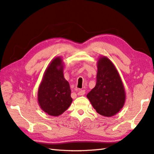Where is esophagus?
<instances>
[{
  "label": "esophagus",
  "instance_id": "34e87169",
  "mask_svg": "<svg viewBox=\"0 0 154 154\" xmlns=\"http://www.w3.org/2000/svg\"><path fill=\"white\" fill-rule=\"evenodd\" d=\"M77 94L79 96H83L85 94V91L83 90H79Z\"/></svg>",
  "mask_w": 154,
  "mask_h": 154
}]
</instances>
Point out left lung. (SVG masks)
Returning a JSON list of instances; mask_svg holds the SVG:
<instances>
[{
    "mask_svg": "<svg viewBox=\"0 0 154 154\" xmlns=\"http://www.w3.org/2000/svg\"><path fill=\"white\" fill-rule=\"evenodd\" d=\"M97 68L96 85L86 97L98 114L115 116L125 104L124 84L115 66L107 57L98 58Z\"/></svg>",
    "mask_w": 154,
    "mask_h": 154,
    "instance_id": "obj_1",
    "label": "left lung"
}]
</instances>
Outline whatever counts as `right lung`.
<instances>
[{
    "mask_svg": "<svg viewBox=\"0 0 154 154\" xmlns=\"http://www.w3.org/2000/svg\"><path fill=\"white\" fill-rule=\"evenodd\" d=\"M69 82L64 76V63L57 57L45 69L38 91V102L47 115L58 116L72 103Z\"/></svg>",
    "mask_w": 154,
    "mask_h": 154,
    "instance_id": "obj_1",
    "label": "right lung"
}]
</instances>
